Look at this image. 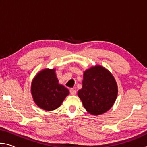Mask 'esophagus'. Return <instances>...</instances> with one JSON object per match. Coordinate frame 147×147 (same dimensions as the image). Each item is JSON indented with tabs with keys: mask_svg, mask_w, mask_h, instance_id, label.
<instances>
[{
	"mask_svg": "<svg viewBox=\"0 0 147 147\" xmlns=\"http://www.w3.org/2000/svg\"><path fill=\"white\" fill-rule=\"evenodd\" d=\"M76 91L75 89H73V88L70 89V93L71 94H73V95H74V94H76Z\"/></svg>",
	"mask_w": 147,
	"mask_h": 147,
	"instance_id": "34e87169",
	"label": "esophagus"
}]
</instances>
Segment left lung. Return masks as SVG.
<instances>
[{
  "instance_id": "left-lung-1",
  "label": "left lung",
  "mask_w": 147,
  "mask_h": 147,
  "mask_svg": "<svg viewBox=\"0 0 147 147\" xmlns=\"http://www.w3.org/2000/svg\"><path fill=\"white\" fill-rule=\"evenodd\" d=\"M82 84L78 95L89 113L100 115L112 107L118 89L115 78L108 70L98 65L90 68L84 72Z\"/></svg>"
}]
</instances>
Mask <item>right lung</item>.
Returning a JSON list of instances; mask_svg holds the SVG:
<instances>
[{
  "label": "right lung",
  "mask_w": 147,
  "mask_h": 147,
  "mask_svg": "<svg viewBox=\"0 0 147 147\" xmlns=\"http://www.w3.org/2000/svg\"><path fill=\"white\" fill-rule=\"evenodd\" d=\"M31 92L35 102L39 108L52 111L63 102L69 91L58 84L55 69H45L37 74L32 83Z\"/></svg>",
  "instance_id": "add662e5"
}]
</instances>
